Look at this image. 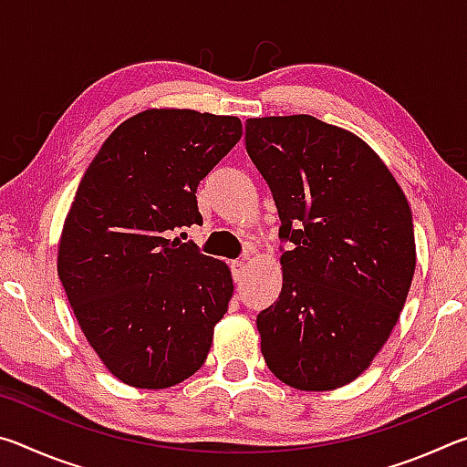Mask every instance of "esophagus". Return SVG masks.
<instances>
[{
    "label": "esophagus",
    "instance_id": "1",
    "mask_svg": "<svg viewBox=\"0 0 467 467\" xmlns=\"http://www.w3.org/2000/svg\"><path fill=\"white\" fill-rule=\"evenodd\" d=\"M231 267H233L234 282H241L244 278V272H247V262H243V259H236V262L231 264Z\"/></svg>",
    "mask_w": 467,
    "mask_h": 467
}]
</instances>
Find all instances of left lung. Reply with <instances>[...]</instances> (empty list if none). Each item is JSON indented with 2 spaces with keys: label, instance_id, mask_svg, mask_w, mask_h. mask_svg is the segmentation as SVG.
<instances>
[{
  "label": "left lung",
  "instance_id": "8db88e82",
  "mask_svg": "<svg viewBox=\"0 0 467 467\" xmlns=\"http://www.w3.org/2000/svg\"><path fill=\"white\" fill-rule=\"evenodd\" d=\"M282 220L278 303L257 315L267 368L300 391L354 381L389 337L416 270L412 212L365 140L311 115L244 123Z\"/></svg>",
  "mask_w": 467,
  "mask_h": 467
}]
</instances>
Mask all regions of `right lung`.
<instances>
[{"label": "right lung", "mask_w": 467, "mask_h": 467, "mask_svg": "<svg viewBox=\"0 0 467 467\" xmlns=\"http://www.w3.org/2000/svg\"><path fill=\"white\" fill-rule=\"evenodd\" d=\"M241 136L239 117L146 109L110 133L78 185L57 274L82 334L123 383L167 389L208 358L231 267L167 236L202 223L197 185Z\"/></svg>", "instance_id": "1"}]
</instances>
